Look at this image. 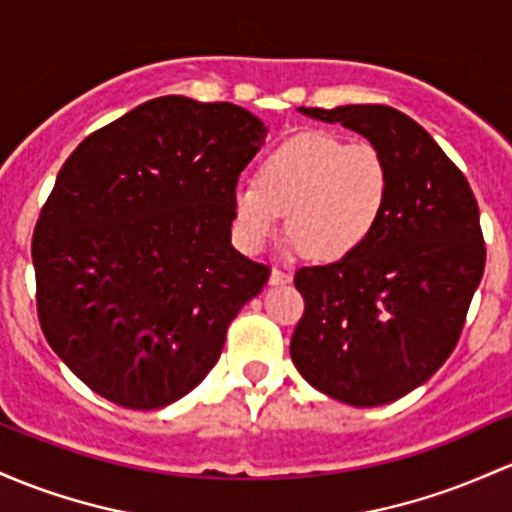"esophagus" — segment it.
I'll return each mask as SVG.
<instances>
[{
	"instance_id": "esophagus-1",
	"label": "esophagus",
	"mask_w": 512,
	"mask_h": 512,
	"mask_svg": "<svg viewBox=\"0 0 512 512\" xmlns=\"http://www.w3.org/2000/svg\"><path fill=\"white\" fill-rule=\"evenodd\" d=\"M289 282H291V272H284V269H277V267L269 272V284H272V286H282V284H289Z\"/></svg>"
}]
</instances>
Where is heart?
Returning a JSON list of instances; mask_svg holds the SVG:
<instances>
[{"instance_id":"1","label":"heart","mask_w":512,"mask_h":512,"mask_svg":"<svg viewBox=\"0 0 512 512\" xmlns=\"http://www.w3.org/2000/svg\"><path fill=\"white\" fill-rule=\"evenodd\" d=\"M391 199V167L372 143H347L330 133H301L262 157L255 182L235 187L233 233L260 252L279 228L316 262L355 255L381 226Z\"/></svg>"}]
</instances>
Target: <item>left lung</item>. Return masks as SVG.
<instances>
[{"label": "left lung", "instance_id": "8db88e82", "mask_svg": "<svg viewBox=\"0 0 512 512\" xmlns=\"http://www.w3.org/2000/svg\"><path fill=\"white\" fill-rule=\"evenodd\" d=\"M379 148L391 199L367 245L301 267L291 359L313 389L357 408L406 396L445 364L484 277L479 206L464 174L411 116L381 104L299 109Z\"/></svg>", "mask_w": 512, "mask_h": 512}]
</instances>
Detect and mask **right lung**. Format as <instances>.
<instances>
[{
  "label": "right lung",
  "instance_id": "obj_1",
  "mask_svg": "<svg viewBox=\"0 0 512 512\" xmlns=\"http://www.w3.org/2000/svg\"><path fill=\"white\" fill-rule=\"evenodd\" d=\"M265 138L243 106L170 94L67 157L33 233L38 320L99 396L165 408L218 362L269 277L230 243V199Z\"/></svg>",
  "mask_w": 512,
  "mask_h": 512
}]
</instances>
